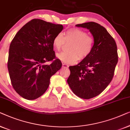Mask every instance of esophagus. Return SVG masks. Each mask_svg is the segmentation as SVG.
I'll list each match as a JSON object with an SVG mask.
<instances>
[{
  "instance_id": "1",
  "label": "esophagus",
  "mask_w": 130,
  "mask_h": 130,
  "mask_svg": "<svg viewBox=\"0 0 130 130\" xmlns=\"http://www.w3.org/2000/svg\"><path fill=\"white\" fill-rule=\"evenodd\" d=\"M68 67L69 66L67 64H65V63H62V68H68Z\"/></svg>"
}]
</instances>
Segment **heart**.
<instances>
[{"label": "heart", "mask_w": 130, "mask_h": 130, "mask_svg": "<svg viewBox=\"0 0 130 130\" xmlns=\"http://www.w3.org/2000/svg\"><path fill=\"white\" fill-rule=\"evenodd\" d=\"M67 43H72L68 47L69 52L57 54V58L63 62L74 63L78 59L84 60L92 52L94 46V38L89 35L87 31L79 28H71L66 32L58 33L53 39L55 48L59 51Z\"/></svg>", "instance_id": "b5f03b06"}]
</instances>
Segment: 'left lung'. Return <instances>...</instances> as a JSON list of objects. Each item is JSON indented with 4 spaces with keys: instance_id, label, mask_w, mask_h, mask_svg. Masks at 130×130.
Masks as SVG:
<instances>
[{
    "instance_id": "1",
    "label": "left lung",
    "mask_w": 130,
    "mask_h": 130,
    "mask_svg": "<svg viewBox=\"0 0 130 130\" xmlns=\"http://www.w3.org/2000/svg\"><path fill=\"white\" fill-rule=\"evenodd\" d=\"M76 26L89 29L94 38V46L86 59L69 67L71 73L67 83L76 95L88 100L100 95L112 81L118 62L117 46L106 29L97 23Z\"/></svg>"
}]
</instances>
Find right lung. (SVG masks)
I'll list each match as a JSON object with an SVG mask.
<instances>
[{
  "mask_svg": "<svg viewBox=\"0 0 130 130\" xmlns=\"http://www.w3.org/2000/svg\"><path fill=\"white\" fill-rule=\"evenodd\" d=\"M63 26L34 19L17 32L11 42L8 68L12 87L22 97L32 100L46 92L50 78L61 69L53 39ZM51 61V64L45 63Z\"/></svg>",
  "mask_w": 130,
  "mask_h": 130,
  "instance_id": "add662e5",
  "label": "right lung"
}]
</instances>
